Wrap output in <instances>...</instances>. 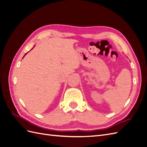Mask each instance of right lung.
I'll return each instance as SVG.
<instances>
[{"instance_id": "add662e5", "label": "right lung", "mask_w": 147, "mask_h": 147, "mask_svg": "<svg viewBox=\"0 0 147 147\" xmlns=\"http://www.w3.org/2000/svg\"><path fill=\"white\" fill-rule=\"evenodd\" d=\"M25 55H24V56H25Z\"/></svg>"}]
</instances>
